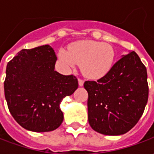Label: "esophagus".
Here are the masks:
<instances>
[{
    "instance_id": "1",
    "label": "esophagus",
    "mask_w": 154,
    "mask_h": 154,
    "mask_svg": "<svg viewBox=\"0 0 154 154\" xmlns=\"http://www.w3.org/2000/svg\"><path fill=\"white\" fill-rule=\"evenodd\" d=\"M78 81H79V86H82L83 85H84V80H82V79H78Z\"/></svg>"
}]
</instances>
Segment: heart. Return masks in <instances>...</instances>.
<instances>
[{
	"mask_svg": "<svg viewBox=\"0 0 154 154\" xmlns=\"http://www.w3.org/2000/svg\"><path fill=\"white\" fill-rule=\"evenodd\" d=\"M59 59L69 68L81 64L82 74L91 80H98L110 71L115 62L116 53L112 46L102 42L83 40L74 43L68 51H60Z\"/></svg>",
	"mask_w": 154,
	"mask_h": 154,
	"instance_id": "1",
	"label": "heart"
}]
</instances>
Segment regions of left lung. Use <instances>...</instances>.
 <instances>
[{
	"instance_id": "obj_1",
	"label": "left lung",
	"mask_w": 154,
	"mask_h": 154,
	"mask_svg": "<svg viewBox=\"0 0 154 154\" xmlns=\"http://www.w3.org/2000/svg\"><path fill=\"white\" fill-rule=\"evenodd\" d=\"M88 121L93 130L105 135L127 133L138 122L148 99L147 73L132 51L97 81L87 80Z\"/></svg>"
}]
</instances>
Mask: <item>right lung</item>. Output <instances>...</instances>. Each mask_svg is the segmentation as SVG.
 <instances>
[{
  "instance_id": "right-lung-1",
  "label": "right lung",
  "mask_w": 154,
  "mask_h": 154,
  "mask_svg": "<svg viewBox=\"0 0 154 154\" xmlns=\"http://www.w3.org/2000/svg\"><path fill=\"white\" fill-rule=\"evenodd\" d=\"M57 57L50 45L22 50L7 65L4 81L9 111L33 132L56 129L63 121L60 103L78 88L77 78L55 71Z\"/></svg>"
}]
</instances>
